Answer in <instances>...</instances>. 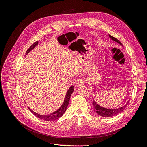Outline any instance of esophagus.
I'll return each instance as SVG.
<instances>
[{"mask_svg": "<svg viewBox=\"0 0 147 147\" xmlns=\"http://www.w3.org/2000/svg\"><path fill=\"white\" fill-rule=\"evenodd\" d=\"M84 83H85V80H84V78H79L77 80L76 83H75V86L76 88H79L84 84Z\"/></svg>", "mask_w": 147, "mask_h": 147, "instance_id": "esophagus-1", "label": "esophagus"}]
</instances>
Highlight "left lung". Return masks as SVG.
I'll return each mask as SVG.
<instances>
[{
    "label": "left lung",
    "mask_w": 147,
    "mask_h": 147,
    "mask_svg": "<svg viewBox=\"0 0 147 147\" xmlns=\"http://www.w3.org/2000/svg\"><path fill=\"white\" fill-rule=\"evenodd\" d=\"M109 37L112 38L113 40L117 42V43H119L120 45H122V43L120 42L117 38L111 36L110 35H109ZM129 102V100L128 101V102ZM128 102L124 106L121 107L117 109H109L104 108V107H102L100 106L99 105L97 104L94 100H93L92 105H93V108H94V110H95V112L99 115H100V116L103 117H112L115 116V115H117L121 113V112H123V110H124V109L126 108V107L127 104H128Z\"/></svg>",
    "instance_id": "1"
}]
</instances>
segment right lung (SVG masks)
I'll return each mask as SVG.
<instances>
[{
    "mask_svg": "<svg viewBox=\"0 0 147 147\" xmlns=\"http://www.w3.org/2000/svg\"><path fill=\"white\" fill-rule=\"evenodd\" d=\"M38 41L34 43L32 45L29 47V48L27 50V51H26V55H27L28 53H29L31 50H32V49H34L35 47H36L38 45ZM74 91V86H71L70 87V88L69 89L68 91L67 92V94H66V96H65V97L64 99V101L63 102V105L61 106V107L59 109H57L56 111H55V112H53L51 114H49V115H40L38 113L34 112V111L31 110L29 107H28V109L34 115H35V116L38 117L40 119L45 120V121H55V120L58 119V118H59L60 117L63 116V114L66 111L67 107V106H68L69 103L71 94H72V92Z\"/></svg>",
    "mask_w": 147,
    "mask_h": 147,
    "instance_id": "right-lung-1",
    "label": "right lung"
}]
</instances>
